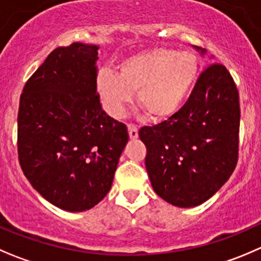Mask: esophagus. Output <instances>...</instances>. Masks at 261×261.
Listing matches in <instances>:
<instances>
[{"instance_id":"esophagus-1","label":"esophagus","mask_w":261,"mask_h":261,"mask_svg":"<svg viewBox=\"0 0 261 261\" xmlns=\"http://www.w3.org/2000/svg\"><path fill=\"white\" fill-rule=\"evenodd\" d=\"M128 132H129V137H130V140H136V138H138V128H137V125L129 124V125H128Z\"/></svg>"}]
</instances>
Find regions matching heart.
Listing matches in <instances>:
<instances>
[{"mask_svg": "<svg viewBox=\"0 0 261 261\" xmlns=\"http://www.w3.org/2000/svg\"><path fill=\"white\" fill-rule=\"evenodd\" d=\"M198 78L193 54L156 47L132 55L119 65V74L106 71L97 79V91L113 116H120L132 102L133 92L148 116L163 120L175 115L187 102Z\"/></svg>", "mask_w": 261, "mask_h": 261, "instance_id": "heart-1", "label": "heart"}]
</instances>
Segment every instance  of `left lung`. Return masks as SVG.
I'll return each instance as SVG.
<instances>
[{"mask_svg":"<svg viewBox=\"0 0 261 261\" xmlns=\"http://www.w3.org/2000/svg\"><path fill=\"white\" fill-rule=\"evenodd\" d=\"M193 48L206 55V49ZM240 116L229 71L213 64L175 115L140 130L153 191L178 207L197 206L214 196L237 164Z\"/></svg>","mask_w":261,"mask_h":261,"instance_id":"left-lung-1","label":"left lung"}]
</instances>
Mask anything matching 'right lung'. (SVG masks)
<instances>
[{
    "instance_id": "add662e5",
    "label": "right lung",
    "mask_w": 261,
    "mask_h": 261,
    "mask_svg": "<svg viewBox=\"0 0 261 261\" xmlns=\"http://www.w3.org/2000/svg\"><path fill=\"white\" fill-rule=\"evenodd\" d=\"M100 47H59L28 79L17 115L24 175L48 202L84 212L110 191L129 140L123 123L102 110L97 95Z\"/></svg>"
}]
</instances>
